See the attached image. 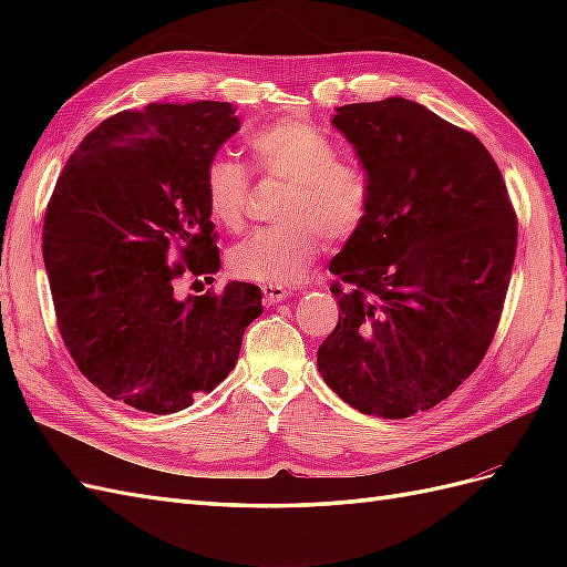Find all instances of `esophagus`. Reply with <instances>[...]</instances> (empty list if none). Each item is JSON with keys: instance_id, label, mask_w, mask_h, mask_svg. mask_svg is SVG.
Here are the masks:
<instances>
[{"instance_id": "esophagus-1", "label": "esophagus", "mask_w": 567, "mask_h": 567, "mask_svg": "<svg viewBox=\"0 0 567 567\" xmlns=\"http://www.w3.org/2000/svg\"><path fill=\"white\" fill-rule=\"evenodd\" d=\"M262 298H265V305H277V302L290 298V290L284 288V286L265 284V286H262Z\"/></svg>"}]
</instances>
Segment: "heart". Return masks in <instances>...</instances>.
Wrapping results in <instances>:
<instances>
[{"label": "heart", "instance_id": "1", "mask_svg": "<svg viewBox=\"0 0 567 567\" xmlns=\"http://www.w3.org/2000/svg\"><path fill=\"white\" fill-rule=\"evenodd\" d=\"M257 173L288 182L279 205L281 225L257 229L236 244L229 265L236 277L257 284H293L321 250V236L342 244L364 227L371 186L362 167L338 158L333 140L300 117H284L250 140ZM203 196L221 227L238 231L246 221L250 177L241 163L215 156L205 165Z\"/></svg>", "mask_w": 567, "mask_h": 567}]
</instances>
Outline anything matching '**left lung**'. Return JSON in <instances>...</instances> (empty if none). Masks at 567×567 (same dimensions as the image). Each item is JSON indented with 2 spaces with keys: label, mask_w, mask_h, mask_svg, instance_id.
<instances>
[{
  "label": "left lung",
  "mask_w": 567,
  "mask_h": 567,
  "mask_svg": "<svg viewBox=\"0 0 567 567\" xmlns=\"http://www.w3.org/2000/svg\"><path fill=\"white\" fill-rule=\"evenodd\" d=\"M333 127L364 167L371 208L329 265L340 317L317 367L362 414L406 419L447 400L483 362L518 219L477 136L416 101L340 106Z\"/></svg>",
  "instance_id": "8db88e82"
}]
</instances>
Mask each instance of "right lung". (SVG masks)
<instances>
[{
	"label": "right lung",
	"instance_id": "add662e5",
	"mask_svg": "<svg viewBox=\"0 0 567 567\" xmlns=\"http://www.w3.org/2000/svg\"><path fill=\"white\" fill-rule=\"evenodd\" d=\"M241 123L225 101L148 104L92 130L44 215L42 255L59 331L111 400L175 414L236 367L260 288L231 281L179 300L184 274L219 269L203 175Z\"/></svg>",
	"mask_w": 567,
	"mask_h": 567
}]
</instances>
